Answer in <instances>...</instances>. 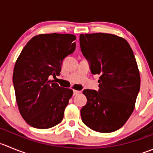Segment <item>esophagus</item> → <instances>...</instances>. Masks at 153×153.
I'll list each match as a JSON object with an SVG mask.
<instances>
[{
	"label": "esophagus",
	"mask_w": 153,
	"mask_h": 153,
	"mask_svg": "<svg viewBox=\"0 0 153 153\" xmlns=\"http://www.w3.org/2000/svg\"><path fill=\"white\" fill-rule=\"evenodd\" d=\"M81 93V91H79V90H73V95L74 96H75V95H78V93Z\"/></svg>",
	"instance_id": "obj_1"
}]
</instances>
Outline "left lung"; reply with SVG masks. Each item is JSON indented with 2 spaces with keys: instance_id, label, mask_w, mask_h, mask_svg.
<instances>
[{
  "instance_id": "obj_1",
  "label": "left lung",
  "mask_w": 153,
  "mask_h": 153,
  "mask_svg": "<svg viewBox=\"0 0 153 153\" xmlns=\"http://www.w3.org/2000/svg\"><path fill=\"white\" fill-rule=\"evenodd\" d=\"M79 41L92 74L100 75L98 91H83L87 102L81 109V120L98 132L117 131L132 114L140 90L134 53L125 39L114 34H81Z\"/></svg>"
}]
</instances>
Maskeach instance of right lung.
I'll return each instance as SVG.
<instances>
[{
	"mask_svg": "<svg viewBox=\"0 0 153 153\" xmlns=\"http://www.w3.org/2000/svg\"><path fill=\"white\" fill-rule=\"evenodd\" d=\"M73 34H39L26 44L18 57L13 81L23 119L36 128H49L62 121L72 90L60 87L49 76L60 75L65 57L75 50Z\"/></svg>",
	"mask_w": 153,
	"mask_h": 153,
	"instance_id": "1",
	"label": "right lung"
}]
</instances>
